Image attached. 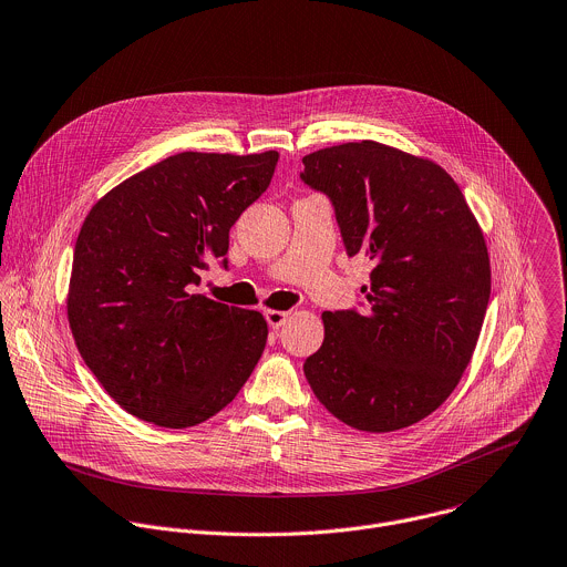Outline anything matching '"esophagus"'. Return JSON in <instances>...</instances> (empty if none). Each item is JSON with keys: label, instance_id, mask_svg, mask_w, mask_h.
<instances>
[{"label": "esophagus", "instance_id": "1", "mask_svg": "<svg viewBox=\"0 0 567 567\" xmlns=\"http://www.w3.org/2000/svg\"><path fill=\"white\" fill-rule=\"evenodd\" d=\"M265 318H267V322H269V327H271V329H280V327L287 322V318H289V311L267 309V311H265Z\"/></svg>", "mask_w": 567, "mask_h": 567}]
</instances>
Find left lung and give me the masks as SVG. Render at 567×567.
Instances as JSON below:
<instances>
[{
    "label": "left lung",
    "instance_id": "1",
    "mask_svg": "<svg viewBox=\"0 0 567 567\" xmlns=\"http://www.w3.org/2000/svg\"><path fill=\"white\" fill-rule=\"evenodd\" d=\"M302 164V182L333 205L347 256L373 260L367 309L322 313L307 381L353 430L410 427L447 401L474 353L492 287L483 231L432 159L362 140Z\"/></svg>",
    "mask_w": 567,
    "mask_h": 567
}]
</instances>
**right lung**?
<instances>
[{"label": "right lung", "instance_id": "1", "mask_svg": "<svg viewBox=\"0 0 567 567\" xmlns=\"http://www.w3.org/2000/svg\"><path fill=\"white\" fill-rule=\"evenodd\" d=\"M278 151H184L117 184L89 212L73 254L69 324L109 396L168 430L216 416L267 344L260 311L200 293L227 267L229 229L274 177Z\"/></svg>", "mask_w": 567, "mask_h": 567}]
</instances>
